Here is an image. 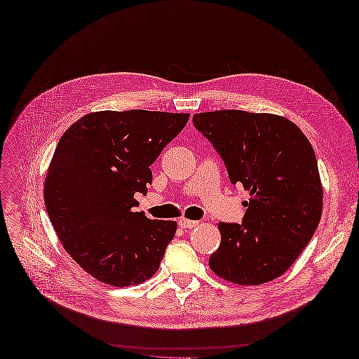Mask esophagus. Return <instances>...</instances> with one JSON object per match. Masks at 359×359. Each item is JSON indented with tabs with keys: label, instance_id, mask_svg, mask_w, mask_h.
Listing matches in <instances>:
<instances>
[{
	"label": "esophagus",
	"instance_id": "obj_1",
	"mask_svg": "<svg viewBox=\"0 0 359 359\" xmlns=\"http://www.w3.org/2000/svg\"><path fill=\"white\" fill-rule=\"evenodd\" d=\"M178 224H180V226H182V229H194V226H196L199 222L190 221V219H187V217H180Z\"/></svg>",
	"mask_w": 359,
	"mask_h": 359
}]
</instances>
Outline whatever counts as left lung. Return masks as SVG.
<instances>
[{"label": "left lung", "mask_w": 359, "mask_h": 359, "mask_svg": "<svg viewBox=\"0 0 359 359\" xmlns=\"http://www.w3.org/2000/svg\"><path fill=\"white\" fill-rule=\"evenodd\" d=\"M219 152L233 184L250 194L242 224L219 222L208 265L224 280L252 286L286 273L316 233L323 184L312 144L282 116L221 109L194 116Z\"/></svg>", "instance_id": "left-lung-1"}]
</instances>
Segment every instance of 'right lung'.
I'll return each instance as SVG.
<instances>
[{
  "instance_id": "obj_1",
  "label": "right lung",
  "mask_w": 359,
  "mask_h": 359,
  "mask_svg": "<svg viewBox=\"0 0 359 359\" xmlns=\"http://www.w3.org/2000/svg\"><path fill=\"white\" fill-rule=\"evenodd\" d=\"M189 117L146 109L97 111L60 137L43 201L62 247L95 280L125 287L158 271L178 225L135 212V194H146L151 164Z\"/></svg>"
}]
</instances>
